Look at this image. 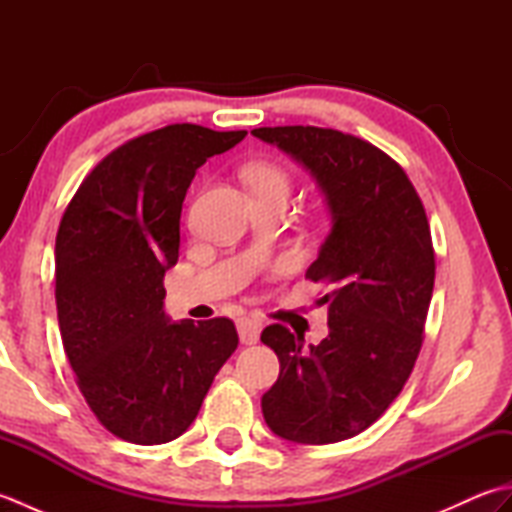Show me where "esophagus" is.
I'll list each match as a JSON object with an SVG mask.
<instances>
[{"mask_svg": "<svg viewBox=\"0 0 512 512\" xmlns=\"http://www.w3.org/2000/svg\"><path fill=\"white\" fill-rule=\"evenodd\" d=\"M259 332H262V321L257 319H237V334L239 341L244 345H255L259 341Z\"/></svg>", "mask_w": 512, "mask_h": 512, "instance_id": "esophagus-1", "label": "esophagus"}]
</instances>
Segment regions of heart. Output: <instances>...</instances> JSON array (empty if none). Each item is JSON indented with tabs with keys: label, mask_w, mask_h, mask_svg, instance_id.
<instances>
[{
	"label": "heart",
	"mask_w": 512,
	"mask_h": 512,
	"mask_svg": "<svg viewBox=\"0 0 512 512\" xmlns=\"http://www.w3.org/2000/svg\"><path fill=\"white\" fill-rule=\"evenodd\" d=\"M244 178L248 182V187L253 189V193H264V191L288 193V176L286 171L277 165L259 162V165H253L244 171Z\"/></svg>",
	"instance_id": "1"
}]
</instances>
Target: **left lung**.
<instances>
[{"label": "left lung", "instance_id": "left-lung-1", "mask_svg": "<svg viewBox=\"0 0 512 512\" xmlns=\"http://www.w3.org/2000/svg\"><path fill=\"white\" fill-rule=\"evenodd\" d=\"M250 134L310 173L332 222L306 270L334 288L319 299L330 334L303 350L284 325L262 332L281 367L264 420L290 442H341L383 416L418 358L436 279L427 213L398 162L361 138L303 125Z\"/></svg>", "mask_w": 512, "mask_h": 512}]
</instances>
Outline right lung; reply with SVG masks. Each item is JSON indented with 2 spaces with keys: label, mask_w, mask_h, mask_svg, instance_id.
Returning a JSON list of instances; mask_svg holds the SVG:
<instances>
[{
  "label": "right lung",
  "mask_w": 512,
  "mask_h": 512,
  "mask_svg": "<svg viewBox=\"0 0 512 512\" xmlns=\"http://www.w3.org/2000/svg\"><path fill=\"white\" fill-rule=\"evenodd\" d=\"M244 136L191 123L138 136L94 167L63 213L54 246L63 350L94 416L127 442L182 436L237 347L228 319L171 321L162 277L178 262L195 171Z\"/></svg>",
  "instance_id": "obj_1"
}]
</instances>
